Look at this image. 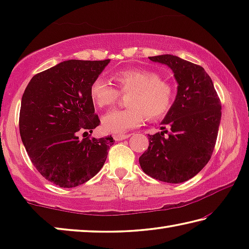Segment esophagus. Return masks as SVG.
I'll use <instances>...</instances> for the list:
<instances>
[{
    "label": "esophagus",
    "instance_id": "esophagus-1",
    "mask_svg": "<svg viewBox=\"0 0 249 249\" xmlns=\"http://www.w3.org/2000/svg\"><path fill=\"white\" fill-rule=\"evenodd\" d=\"M129 136H130V135H128V134H119V135H114L113 138H114L116 142H120V141L126 140V138H128Z\"/></svg>",
    "mask_w": 249,
    "mask_h": 249
}]
</instances>
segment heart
Wrapping results in <instances>:
<instances>
[{"mask_svg": "<svg viewBox=\"0 0 249 249\" xmlns=\"http://www.w3.org/2000/svg\"><path fill=\"white\" fill-rule=\"evenodd\" d=\"M126 98V109H114L101 119V127L109 134H123L138 127L145 120H157L166 115L175 100L174 87L161 79V75L148 69L122 70L113 74ZM92 102L98 107L114 104L120 92L102 78L93 80L90 87Z\"/></svg>", "mask_w": 249, "mask_h": 249, "instance_id": "heart-1", "label": "heart"}]
</instances>
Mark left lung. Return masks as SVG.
I'll return each instance as SVG.
<instances>
[{"instance_id":"left-lung-1","label":"left lung","mask_w":249,"mask_h":249,"mask_svg":"<svg viewBox=\"0 0 249 249\" xmlns=\"http://www.w3.org/2000/svg\"><path fill=\"white\" fill-rule=\"evenodd\" d=\"M148 58L169 67L178 88L175 102L160 123L161 132L148 135V149L140 157V165L151 178L181 183L199 174L212 156L221 102L212 79L201 66L174 54Z\"/></svg>"}]
</instances>
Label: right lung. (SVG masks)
Instances as JSON below:
<instances>
[{
    "mask_svg": "<svg viewBox=\"0 0 249 249\" xmlns=\"http://www.w3.org/2000/svg\"><path fill=\"white\" fill-rule=\"evenodd\" d=\"M109 61L66 60L34 75L24 91L20 138L39 174L61 188L93 178L114 144L112 136L79 140L100 124L90 87Z\"/></svg>",
    "mask_w": 249,
    "mask_h": 249,
    "instance_id": "obj_1",
    "label": "right lung"
}]
</instances>
